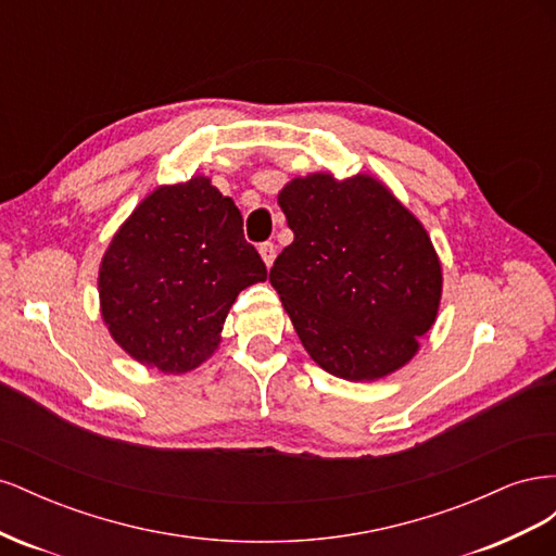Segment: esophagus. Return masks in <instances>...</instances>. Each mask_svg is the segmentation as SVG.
<instances>
[{"label":"esophagus","mask_w":556,"mask_h":556,"mask_svg":"<svg viewBox=\"0 0 556 556\" xmlns=\"http://www.w3.org/2000/svg\"><path fill=\"white\" fill-rule=\"evenodd\" d=\"M260 255H262V260H264V264H266V266H274V260H276V245H274L271 241L260 243Z\"/></svg>","instance_id":"obj_1"}]
</instances>
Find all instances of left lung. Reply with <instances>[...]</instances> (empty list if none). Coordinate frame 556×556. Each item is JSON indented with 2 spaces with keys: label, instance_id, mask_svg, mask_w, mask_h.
Listing matches in <instances>:
<instances>
[{
  "label": "left lung",
  "instance_id": "1",
  "mask_svg": "<svg viewBox=\"0 0 556 556\" xmlns=\"http://www.w3.org/2000/svg\"><path fill=\"white\" fill-rule=\"evenodd\" d=\"M278 206L294 241L268 280L311 359L352 382L406 366L433 327L443 292L425 225L368 174L292 178Z\"/></svg>",
  "mask_w": 556,
  "mask_h": 556
}]
</instances>
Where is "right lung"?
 Wrapping results in <instances>:
<instances>
[{"instance_id": "add662e5", "label": "right lung", "mask_w": 556, "mask_h": 556, "mask_svg": "<svg viewBox=\"0 0 556 556\" xmlns=\"http://www.w3.org/2000/svg\"><path fill=\"white\" fill-rule=\"evenodd\" d=\"M266 280L243 217L206 176L160 185L115 231L99 264V306L131 359L188 374L220 345L239 292Z\"/></svg>"}]
</instances>
